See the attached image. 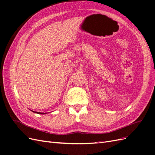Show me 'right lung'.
Here are the masks:
<instances>
[{"instance_id":"obj_1","label":"right lung","mask_w":155,"mask_h":155,"mask_svg":"<svg viewBox=\"0 0 155 155\" xmlns=\"http://www.w3.org/2000/svg\"><path fill=\"white\" fill-rule=\"evenodd\" d=\"M32 111V110H31ZM32 112H35V113H37V114H46V113H42V112H35V111H32Z\"/></svg>"}]
</instances>
